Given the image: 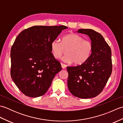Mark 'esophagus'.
<instances>
[{"label": "esophagus", "mask_w": 123, "mask_h": 123, "mask_svg": "<svg viewBox=\"0 0 123 123\" xmlns=\"http://www.w3.org/2000/svg\"><path fill=\"white\" fill-rule=\"evenodd\" d=\"M61 67H62V69H65L66 68V67H67V66H66V64H64L63 63H61Z\"/></svg>", "instance_id": "1"}]
</instances>
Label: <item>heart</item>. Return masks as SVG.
I'll return each mask as SVG.
<instances>
[{
    "label": "heart",
    "mask_w": 123,
    "mask_h": 123,
    "mask_svg": "<svg viewBox=\"0 0 123 123\" xmlns=\"http://www.w3.org/2000/svg\"><path fill=\"white\" fill-rule=\"evenodd\" d=\"M50 46L52 54L55 59H60L67 50V54L62 57V60L66 63L74 62L77 66L87 61L92 51L91 42L74 33L64 36L61 43L56 40L53 41Z\"/></svg>",
    "instance_id": "b5f03b06"
}]
</instances>
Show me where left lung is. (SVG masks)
<instances>
[{
	"label": "left lung",
	"instance_id": "1",
	"mask_svg": "<svg viewBox=\"0 0 123 123\" xmlns=\"http://www.w3.org/2000/svg\"><path fill=\"white\" fill-rule=\"evenodd\" d=\"M76 32L89 37L92 51L83 64L67 67L68 87L70 92L77 97H95L103 90L111 74V49L103 36L93 30L81 28Z\"/></svg>",
	"mask_w": 123,
	"mask_h": 123
}]
</instances>
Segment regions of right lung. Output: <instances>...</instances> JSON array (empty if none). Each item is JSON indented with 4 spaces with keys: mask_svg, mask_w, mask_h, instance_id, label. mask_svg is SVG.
I'll list each match as a JSON object with an SVG mask.
<instances>
[{
    "mask_svg": "<svg viewBox=\"0 0 123 123\" xmlns=\"http://www.w3.org/2000/svg\"><path fill=\"white\" fill-rule=\"evenodd\" d=\"M67 28L63 25L34 26L23 31L15 39L10 51V74L26 96L35 98L44 95L62 70L50 45Z\"/></svg>",
    "mask_w": 123,
    "mask_h": 123,
    "instance_id": "1",
    "label": "right lung"
}]
</instances>
